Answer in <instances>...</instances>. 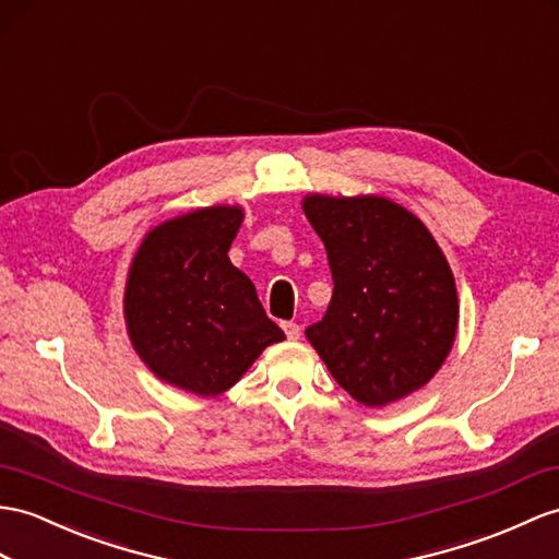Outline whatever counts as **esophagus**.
<instances>
[{"instance_id": "1", "label": "esophagus", "mask_w": 559, "mask_h": 559, "mask_svg": "<svg viewBox=\"0 0 559 559\" xmlns=\"http://www.w3.org/2000/svg\"><path fill=\"white\" fill-rule=\"evenodd\" d=\"M282 330H284V334H287V338H292V342L301 338V326H298L296 322H282Z\"/></svg>"}]
</instances>
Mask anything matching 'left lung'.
I'll return each mask as SVG.
<instances>
[{
    "label": "left lung",
    "mask_w": 559,
    "mask_h": 559,
    "mask_svg": "<svg viewBox=\"0 0 559 559\" xmlns=\"http://www.w3.org/2000/svg\"><path fill=\"white\" fill-rule=\"evenodd\" d=\"M334 292L306 336L353 399L384 407L441 370L457 332L453 270L415 213L377 194H308Z\"/></svg>",
    "instance_id": "8db88e82"
}]
</instances>
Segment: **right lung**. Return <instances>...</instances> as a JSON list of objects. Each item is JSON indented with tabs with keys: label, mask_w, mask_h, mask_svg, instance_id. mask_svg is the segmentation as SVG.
Returning <instances> with one entry per match:
<instances>
[{
	"label": "right lung",
	"mask_w": 559,
	"mask_h": 559,
	"mask_svg": "<svg viewBox=\"0 0 559 559\" xmlns=\"http://www.w3.org/2000/svg\"><path fill=\"white\" fill-rule=\"evenodd\" d=\"M241 221V206L223 203L170 217L148 229L128 270L132 348L160 382L203 399L233 389L284 338L227 255Z\"/></svg>",
	"instance_id": "right-lung-1"
}]
</instances>
